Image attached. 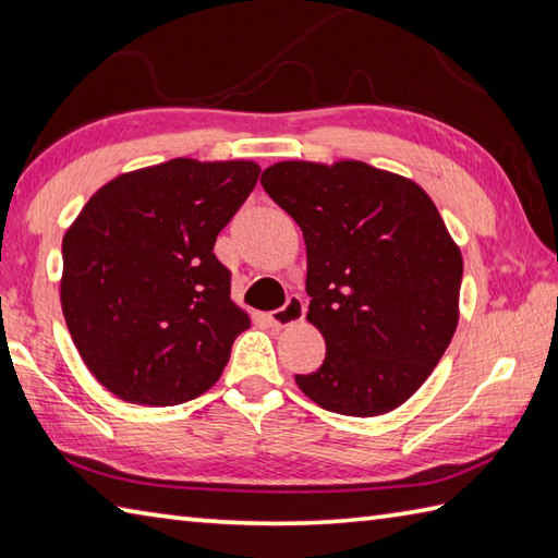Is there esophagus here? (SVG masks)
I'll return each mask as SVG.
<instances>
[{
    "mask_svg": "<svg viewBox=\"0 0 558 558\" xmlns=\"http://www.w3.org/2000/svg\"><path fill=\"white\" fill-rule=\"evenodd\" d=\"M306 314V304L300 298V294H292V298L286 302L282 310H276L268 314V322L276 326V328H288L292 324H300Z\"/></svg>",
    "mask_w": 558,
    "mask_h": 558,
    "instance_id": "1",
    "label": "esophagus"
}]
</instances>
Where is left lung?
<instances>
[{"label":"left lung","instance_id":"1","mask_svg":"<svg viewBox=\"0 0 558 558\" xmlns=\"http://www.w3.org/2000/svg\"><path fill=\"white\" fill-rule=\"evenodd\" d=\"M306 244L310 322L326 360L298 374L324 410L376 417L414 396L458 328L462 254L424 189L362 160H282L260 174Z\"/></svg>","mask_w":558,"mask_h":558}]
</instances>
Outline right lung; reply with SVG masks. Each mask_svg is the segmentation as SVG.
I'll return each mask as SVG.
<instances>
[{"label":"right lung","instance_id":"obj_1","mask_svg":"<svg viewBox=\"0 0 558 558\" xmlns=\"http://www.w3.org/2000/svg\"><path fill=\"white\" fill-rule=\"evenodd\" d=\"M254 160L174 158L102 184L62 240L59 300L98 381L134 405H180L218 381L252 318L230 298L218 232L256 186Z\"/></svg>","mask_w":558,"mask_h":558}]
</instances>
